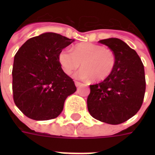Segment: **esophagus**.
I'll return each instance as SVG.
<instances>
[{"label":"esophagus","instance_id":"1","mask_svg":"<svg viewBox=\"0 0 155 155\" xmlns=\"http://www.w3.org/2000/svg\"><path fill=\"white\" fill-rule=\"evenodd\" d=\"M75 86H76V87H80V85L82 84H81L80 82H78V81H75Z\"/></svg>","mask_w":155,"mask_h":155}]
</instances>
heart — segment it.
<instances>
[{"label":"heart","mask_w":155,"mask_h":155,"mask_svg":"<svg viewBox=\"0 0 155 155\" xmlns=\"http://www.w3.org/2000/svg\"><path fill=\"white\" fill-rule=\"evenodd\" d=\"M116 54L110 49L93 43H80L72 48V52L63 50L58 61L67 75H71L80 66L75 74L80 80L92 78L93 81H102L113 72L116 65Z\"/></svg>","instance_id":"b5f03b06"}]
</instances>
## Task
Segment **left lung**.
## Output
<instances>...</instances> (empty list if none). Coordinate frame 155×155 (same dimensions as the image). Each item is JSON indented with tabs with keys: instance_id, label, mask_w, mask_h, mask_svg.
Instances as JSON below:
<instances>
[{
	"instance_id": "obj_1",
	"label": "left lung",
	"mask_w": 155,
	"mask_h": 155,
	"mask_svg": "<svg viewBox=\"0 0 155 155\" xmlns=\"http://www.w3.org/2000/svg\"><path fill=\"white\" fill-rule=\"evenodd\" d=\"M116 54V65L102 82L90 85L87 109L92 117L118 125L136 114L146 91L144 66L134 50L116 38L100 40Z\"/></svg>"
}]
</instances>
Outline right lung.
Segmentation results:
<instances>
[{
	"instance_id": "add662e5",
	"label": "right lung",
	"mask_w": 155,
	"mask_h": 155,
	"mask_svg": "<svg viewBox=\"0 0 155 155\" xmlns=\"http://www.w3.org/2000/svg\"><path fill=\"white\" fill-rule=\"evenodd\" d=\"M74 40L47 32L28 39L13 60V101L30 119L57 117L68 96L76 91L75 83L61 68L58 55Z\"/></svg>"
}]
</instances>
